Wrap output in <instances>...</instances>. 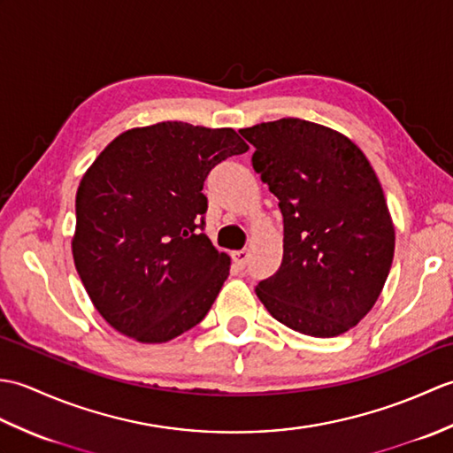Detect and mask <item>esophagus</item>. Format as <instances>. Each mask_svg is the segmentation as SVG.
Instances as JSON below:
<instances>
[{"label": "esophagus", "instance_id": "esophagus-1", "mask_svg": "<svg viewBox=\"0 0 453 453\" xmlns=\"http://www.w3.org/2000/svg\"><path fill=\"white\" fill-rule=\"evenodd\" d=\"M232 258L239 268H245L249 265V258H251V253H249V249H242V251H234Z\"/></svg>", "mask_w": 453, "mask_h": 453}]
</instances>
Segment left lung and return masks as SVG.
I'll list each match as a JSON object with an SVG mask.
<instances>
[{
	"instance_id": "1",
	"label": "left lung",
	"mask_w": 453,
	"mask_h": 453,
	"mask_svg": "<svg viewBox=\"0 0 453 453\" xmlns=\"http://www.w3.org/2000/svg\"><path fill=\"white\" fill-rule=\"evenodd\" d=\"M239 132L284 219L282 263L255 288L258 300L302 334L346 333L380 297L395 249L370 161L342 134L302 119Z\"/></svg>"
}]
</instances>
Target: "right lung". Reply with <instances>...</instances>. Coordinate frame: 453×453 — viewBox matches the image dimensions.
<instances>
[{"instance_id":"obj_1","label":"right lung","mask_w":453,"mask_h":453,"mask_svg":"<svg viewBox=\"0 0 453 453\" xmlns=\"http://www.w3.org/2000/svg\"><path fill=\"white\" fill-rule=\"evenodd\" d=\"M249 150L232 128L157 122L112 140L75 196L73 261L93 305L138 342H167L204 319L229 257L204 232V180Z\"/></svg>"}]
</instances>
